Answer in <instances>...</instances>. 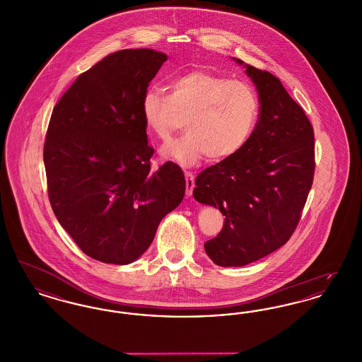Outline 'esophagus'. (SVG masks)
I'll list each match as a JSON object with an SVG mask.
<instances>
[{"label": "esophagus", "instance_id": "obj_1", "mask_svg": "<svg viewBox=\"0 0 362 362\" xmlns=\"http://www.w3.org/2000/svg\"><path fill=\"white\" fill-rule=\"evenodd\" d=\"M195 187V177L191 173H186V195L191 197L192 189Z\"/></svg>", "mask_w": 362, "mask_h": 362}]
</instances>
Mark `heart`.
<instances>
[{
    "mask_svg": "<svg viewBox=\"0 0 362 362\" xmlns=\"http://www.w3.org/2000/svg\"><path fill=\"white\" fill-rule=\"evenodd\" d=\"M170 88V95L148 88L141 99L142 121L163 142L186 119L189 133L163 146V157L191 167L205 155L223 161L245 146L258 121V95L252 86L195 69L176 77Z\"/></svg>",
    "mask_w": 362,
    "mask_h": 362,
    "instance_id": "1",
    "label": "heart"
}]
</instances>
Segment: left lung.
<instances>
[{
	"mask_svg": "<svg viewBox=\"0 0 362 362\" xmlns=\"http://www.w3.org/2000/svg\"><path fill=\"white\" fill-rule=\"evenodd\" d=\"M257 86L260 104L252 136L239 153L197 176L194 198L225 216L205 243L221 267H240L274 252L300 221L315 173L313 129L304 110L266 70L232 58Z\"/></svg>",
	"mask_w": 362,
	"mask_h": 362,
	"instance_id": "8db88e82",
	"label": "left lung"
}]
</instances>
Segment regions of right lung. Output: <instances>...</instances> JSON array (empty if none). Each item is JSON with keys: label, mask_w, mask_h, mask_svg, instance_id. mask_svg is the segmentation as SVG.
Returning a JSON list of instances; mask_svg holds the SVG:
<instances>
[{"label": "right lung", "mask_w": 362, "mask_h": 362, "mask_svg": "<svg viewBox=\"0 0 362 362\" xmlns=\"http://www.w3.org/2000/svg\"><path fill=\"white\" fill-rule=\"evenodd\" d=\"M152 49L107 55L80 74L52 110L43 160L52 211L90 258L129 264L183 201L171 161L151 170L141 99L167 61Z\"/></svg>", "instance_id": "obj_1"}]
</instances>
